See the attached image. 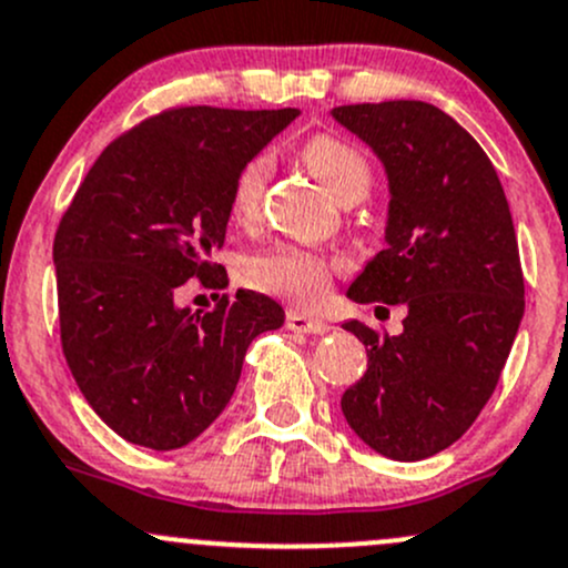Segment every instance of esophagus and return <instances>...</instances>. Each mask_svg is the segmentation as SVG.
Listing matches in <instances>:
<instances>
[{
    "label": "esophagus",
    "instance_id": "1",
    "mask_svg": "<svg viewBox=\"0 0 568 568\" xmlns=\"http://www.w3.org/2000/svg\"><path fill=\"white\" fill-rule=\"evenodd\" d=\"M285 326L291 332H300V334H324L329 332V324L324 318H313V315L302 313V310H288L285 313Z\"/></svg>",
    "mask_w": 568,
    "mask_h": 568
}]
</instances>
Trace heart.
I'll list each match as a JSON object with an SVG mask.
<instances>
[{"instance_id": "1", "label": "heart", "mask_w": 568, "mask_h": 568, "mask_svg": "<svg viewBox=\"0 0 568 568\" xmlns=\"http://www.w3.org/2000/svg\"><path fill=\"white\" fill-rule=\"evenodd\" d=\"M300 158L326 190L343 204H354L367 195L373 187V163L356 143L339 139L332 133H315L302 143ZM268 169L272 160L266 152L253 154L242 169L236 171L231 184L229 206L236 223H253L264 201ZM337 261L313 250L294 247V244H277L264 253L250 255L242 264L244 283L253 285L264 294L283 296L296 304H315L329 291L332 277L337 274Z\"/></svg>"}]
</instances>
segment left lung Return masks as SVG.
<instances>
[{
  "mask_svg": "<svg viewBox=\"0 0 568 568\" xmlns=\"http://www.w3.org/2000/svg\"><path fill=\"white\" fill-rule=\"evenodd\" d=\"M389 174V225L354 302L405 304L403 334L348 321L367 373L345 389L351 429L378 455L425 459L463 438L498 386L525 313L515 223L474 135L422 100L334 109Z\"/></svg>",
  "mask_w": 568,
  "mask_h": 568,
  "instance_id": "1",
  "label": "left lung"
}]
</instances>
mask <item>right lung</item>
<instances>
[{
    "mask_svg": "<svg viewBox=\"0 0 568 568\" xmlns=\"http://www.w3.org/2000/svg\"><path fill=\"white\" fill-rule=\"evenodd\" d=\"M296 109L176 105L103 149L53 236L59 339L94 414L130 444L187 446L223 414L250 343L283 326L255 291L209 313L179 310V285L223 288L231 184Z\"/></svg>",
    "mask_w": 568,
    "mask_h": 568,
    "instance_id": "add662e5",
    "label": "right lung"
}]
</instances>
